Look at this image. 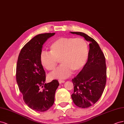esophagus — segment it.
I'll list each match as a JSON object with an SVG mask.
<instances>
[{
	"label": "esophagus",
	"mask_w": 124,
	"mask_h": 124,
	"mask_svg": "<svg viewBox=\"0 0 124 124\" xmlns=\"http://www.w3.org/2000/svg\"><path fill=\"white\" fill-rule=\"evenodd\" d=\"M58 81H59V83L60 84H62V83H65V80H63L59 79Z\"/></svg>",
	"instance_id": "esophagus-1"
}]
</instances>
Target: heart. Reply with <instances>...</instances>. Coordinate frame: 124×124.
Listing matches in <instances>:
<instances>
[{
  "instance_id": "heart-1",
  "label": "heart",
  "mask_w": 124,
  "mask_h": 124,
  "mask_svg": "<svg viewBox=\"0 0 124 124\" xmlns=\"http://www.w3.org/2000/svg\"><path fill=\"white\" fill-rule=\"evenodd\" d=\"M89 55L86 41L82 38H60L51 44L50 52L42 51L40 62L48 70H54L59 61L62 65L49 75L51 79H63L69 77L72 71L76 72L85 64Z\"/></svg>"
}]
</instances>
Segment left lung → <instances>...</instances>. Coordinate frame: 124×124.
Wrapping results in <instances>:
<instances>
[{"label": "left lung", "mask_w": 124, "mask_h": 124, "mask_svg": "<svg viewBox=\"0 0 124 124\" xmlns=\"http://www.w3.org/2000/svg\"><path fill=\"white\" fill-rule=\"evenodd\" d=\"M90 42L87 63L78 75L72 79L73 102L78 107L89 108L100 98L107 82V66L103 52L97 42L82 32H72Z\"/></svg>", "instance_id": "8db88e82"}]
</instances>
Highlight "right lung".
<instances>
[{"label": "right lung", "mask_w": 124, "mask_h": 124, "mask_svg": "<svg viewBox=\"0 0 124 124\" xmlns=\"http://www.w3.org/2000/svg\"><path fill=\"white\" fill-rule=\"evenodd\" d=\"M53 33L40 34L33 37L21 49L17 59L16 79L25 104L31 109L45 112L54 102V95L59 83L56 79L48 83L40 62L42 45Z\"/></svg>", "instance_id": "add662e5"}]
</instances>
